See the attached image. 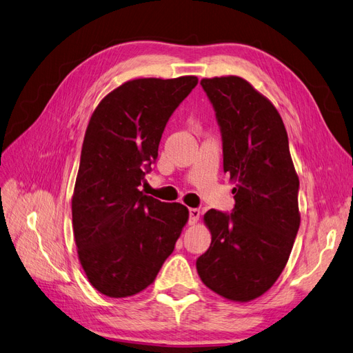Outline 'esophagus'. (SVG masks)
<instances>
[{"label":"esophagus","instance_id":"esophagus-1","mask_svg":"<svg viewBox=\"0 0 353 353\" xmlns=\"http://www.w3.org/2000/svg\"><path fill=\"white\" fill-rule=\"evenodd\" d=\"M201 211L198 208H189V224H195L199 219Z\"/></svg>","mask_w":353,"mask_h":353}]
</instances>
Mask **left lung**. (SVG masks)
I'll list each match as a JSON object with an SVG mask.
<instances>
[{
	"mask_svg": "<svg viewBox=\"0 0 353 353\" xmlns=\"http://www.w3.org/2000/svg\"><path fill=\"white\" fill-rule=\"evenodd\" d=\"M223 142V170L236 181L232 212L210 210L211 245L196 259L220 296L252 301L276 283L299 230V179L288 132L271 102L237 76L202 79Z\"/></svg>",
	"mask_w": 353,
	"mask_h": 353,
	"instance_id": "obj_1",
	"label": "left lung"
}]
</instances>
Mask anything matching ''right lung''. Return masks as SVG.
I'll return each mask as SVG.
<instances>
[{
  "label": "right lung",
  "instance_id": "1",
  "mask_svg": "<svg viewBox=\"0 0 353 353\" xmlns=\"http://www.w3.org/2000/svg\"><path fill=\"white\" fill-rule=\"evenodd\" d=\"M198 77L136 79L94 111L82 145L72 199L73 233L92 286L128 298L155 280L188 221L181 203L141 192L158 157L168 119Z\"/></svg>",
  "mask_w": 353,
  "mask_h": 353
}]
</instances>
